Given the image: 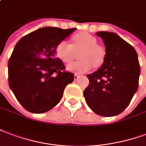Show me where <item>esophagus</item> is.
I'll use <instances>...</instances> for the list:
<instances>
[{
    "label": "esophagus",
    "instance_id": "34e87169",
    "mask_svg": "<svg viewBox=\"0 0 146 146\" xmlns=\"http://www.w3.org/2000/svg\"><path fill=\"white\" fill-rule=\"evenodd\" d=\"M79 77H80V76H79L78 74H74V80H77V79H78V78H79Z\"/></svg>",
    "mask_w": 146,
    "mask_h": 146
}]
</instances>
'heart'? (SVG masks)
Wrapping results in <instances>:
<instances>
[{
    "label": "heart",
    "mask_w": 146,
    "mask_h": 146,
    "mask_svg": "<svg viewBox=\"0 0 146 146\" xmlns=\"http://www.w3.org/2000/svg\"><path fill=\"white\" fill-rule=\"evenodd\" d=\"M81 61L74 62L67 66L70 72L78 74L86 73L95 67H100L104 62L106 51L101 46L97 45V39L92 35L86 33H81L73 36V44L65 40L60 41L56 46L57 57L64 63L71 62L77 53Z\"/></svg>",
    "instance_id": "1"
}]
</instances>
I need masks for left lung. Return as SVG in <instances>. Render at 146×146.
I'll use <instances>...</instances> for the list:
<instances>
[{
	"label": "left lung",
	"instance_id": "left-lung-1",
	"mask_svg": "<svg viewBox=\"0 0 146 146\" xmlns=\"http://www.w3.org/2000/svg\"><path fill=\"white\" fill-rule=\"evenodd\" d=\"M104 40L106 57L101 68L88 74L84 90L86 104L96 114L113 117L129 105L139 87L140 65L132 46L114 33L98 32Z\"/></svg>",
	"mask_w": 146,
	"mask_h": 146
}]
</instances>
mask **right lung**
Here are the masks:
<instances>
[{
    "label": "right lung",
    "mask_w": 146,
    "mask_h": 146,
    "mask_svg": "<svg viewBox=\"0 0 146 146\" xmlns=\"http://www.w3.org/2000/svg\"><path fill=\"white\" fill-rule=\"evenodd\" d=\"M76 29L43 27L17 42L8 61V83L26 110L42 113L51 110L74 81V74L65 72L56 57V46Z\"/></svg>",
    "instance_id": "1"
}]
</instances>
